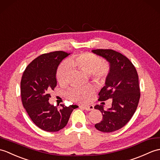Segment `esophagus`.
<instances>
[{
    "label": "esophagus",
    "mask_w": 160,
    "mask_h": 160,
    "mask_svg": "<svg viewBox=\"0 0 160 160\" xmlns=\"http://www.w3.org/2000/svg\"><path fill=\"white\" fill-rule=\"evenodd\" d=\"M82 108H83L84 110H88V111H90V110H92L94 109V106L92 105H90V106H81Z\"/></svg>",
    "instance_id": "1"
}]
</instances>
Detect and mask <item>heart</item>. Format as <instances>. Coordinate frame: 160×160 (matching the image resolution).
<instances>
[{"label":"heart","mask_w":160,"mask_h":160,"mask_svg":"<svg viewBox=\"0 0 160 160\" xmlns=\"http://www.w3.org/2000/svg\"><path fill=\"white\" fill-rule=\"evenodd\" d=\"M72 67L80 69L83 72L91 74L95 81L102 83L105 80L108 67L102 62V59L91 53H84L73 57L68 61L59 65L57 72V78L61 84L68 83ZM93 92L91 86L73 87L67 92V97L75 102H82L87 99Z\"/></svg>","instance_id":"obj_1"}]
</instances>
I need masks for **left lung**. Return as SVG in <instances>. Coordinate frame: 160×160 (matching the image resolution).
I'll return each instance as SVG.
<instances>
[{"mask_svg":"<svg viewBox=\"0 0 160 160\" xmlns=\"http://www.w3.org/2000/svg\"><path fill=\"white\" fill-rule=\"evenodd\" d=\"M91 52L109 63V72L99 93V101L112 100V107L107 110L103 106H95L103 115L102 121L95 127L100 132H112L127 124L136 112L140 97L138 76L132 62L118 52L102 49Z\"/></svg>","mask_w":160,"mask_h":160,"instance_id":"8db88e82","label":"left lung"}]
</instances>
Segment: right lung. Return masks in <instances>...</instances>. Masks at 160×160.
Instances as JSON below:
<instances>
[{
    "instance_id": "add662e5",
    "label": "right lung",
    "mask_w": 160,
    "mask_h": 160,
    "mask_svg": "<svg viewBox=\"0 0 160 160\" xmlns=\"http://www.w3.org/2000/svg\"><path fill=\"white\" fill-rule=\"evenodd\" d=\"M70 54L62 51L43 54L27 67L22 77L20 88L23 106L33 122L44 131L54 132L68 124L73 105L61 108L50 103L49 92L57 86L58 67Z\"/></svg>"
}]
</instances>
